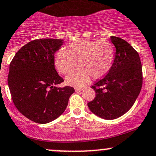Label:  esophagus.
Wrapping results in <instances>:
<instances>
[{"instance_id":"1","label":"esophagus","mask_w":156,"mask_h":156,"mask_svg":"<svg viewBox=\"0 0 156 156\" xmlns=\"http://www.w3.org/2000/svg\"><path fill=\"white\" fill-rule=\"evenodd\" d=\"M83 90V87H75V92H81Z\"/></svg>"}]
</instances>
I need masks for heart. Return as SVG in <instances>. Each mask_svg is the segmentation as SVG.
Here are the masks:
<instances>
[{
  "label": "heart",
  "instance_id": "heart-1",
  "mask_svg": "<svg viewBox=\"0 0 156 156\" xmlns=\"http://www.w3.org/2000/svg\"><path fill=\"white\" fill-rule=\"evenodd\" d=\"M114 48L105 40H78L70 42L69 50L61 48L55 56V65L61 74H68L78 64L80 66L66 77V81L73 86H81L90 76L98 79L104 76L112 66Z\"/></svg>",
  "mask_w": 156,
  "mask_h": 156
}]
</instances>
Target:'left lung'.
<instances>
[{"label":"left lung","mask_w":156,"mask_h":156,"mask_svg":"<svg viewBox=\"0 0 156 156\" xmlns=\"http://www.w3.org/2000/svg\"><path fill=\"white\" fill-rule=\"evenodd\" d=\"M110 41L115 47L114 62L107 75L92 86L95 98L87 104L92 113L107 120L121 117L133 107L143 81L137 51L119 37L111 36Z\"/></svg>","instance_id":"left-lung-1"}]
</instances>
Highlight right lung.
<instances>
[{
    "mask_svg": "<svg viewBox=\"0 0 156 156\" xmlns=\"http://www.w3.org/2000/svg\"><path fill=\"white\" fill-rule=\"evenodd\" d=\"M62 39L43 38L27 43L9 64L8 85L13 103L22 115L38 124L59 117L67 107L73 87H57L64 81L55 68L54 54Z\"/></svg>",
    "mask_w": 156,
    "mask_h": 156,
    "instance_id": "1",
    "label": "right lung"
}]
</instances>
